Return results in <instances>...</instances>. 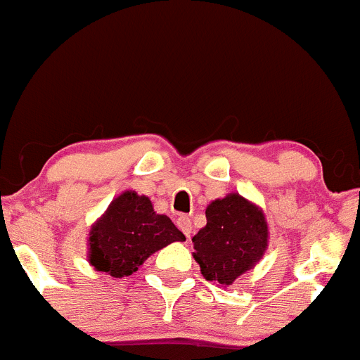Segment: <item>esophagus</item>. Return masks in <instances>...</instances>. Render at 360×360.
I'll use <instances>...</instances> for the list:
<instances>
[{"instance_id": "1", "label": "esophagus", "mask_w": 360, "mask_h": 360, "mask_svg": "<svg viewBox=\"0 0 360 360\" xmlns=\"http://www.w3.org/2000/svg\"><path fill=\"white\" fill-rule=\"evenodd\" d=\"M177 226H179L181 231H183V234L190 240V234H192V221H190V217L179 216V219H177Z\"/></svg>"}]
</instances>
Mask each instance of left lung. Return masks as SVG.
Segmentation results:
<instances>
[{"label": "left lung", "instance_id": "8db88e82", "mask_svg": "<svg viewBox=\"0 0 360 360\" xmlns=\"http://www.w3.org/2000/svg\"><path fill=\"white\" fill-rule=\"evenodd\" d=\"M207 225L192 238L194 258L210 282L231 285L255 267L267 249V221L256 205L229 194L208 205Z\"/></svg>", "mask_w": 360, "mask_h": 360}]
</instances>
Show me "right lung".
I'll return each mask as SVG.
<instances>
[{
	"label": "right lung",
	"instance_id": "right-lung-1",
	"mask_svg": "<svg viewBox=\"0 0 360 360\" xmlns=\"http://www.w3.org/2000/svg\"><path fill=\"white\" fill-rule=\"evenodd\" d=\"M185 234L146 195L126 190L115 198L89 232V264L113 278L134 274L153 252Z\"/></svg>",
	"mask_w": 360,
	"mask_h": 360
}]
</instances>
